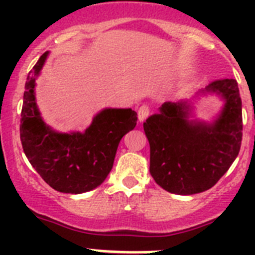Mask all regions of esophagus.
<instances>
[{"mask_svg": "<svg viewBox=\"0 0 255 255\" xmlns=\"http://www.w3.org/2000/svg\"><path fill=\"white\" fill-rule=\"evenodd\" d=\"M149 112H150L149 106H147V105L140 106V107H139V110H138V119H139V121H140V123H143V121L145 120V119H147L148 116H149Z\"/></svg>", "mask_w": 255, "mask_h": 255, "instance_id": "esophagus-1", "label": "esophagus"}]
</instances>
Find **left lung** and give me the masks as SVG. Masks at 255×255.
<instances>
[{
	"label": "left lung",
	"mask_w": 255,
	"mask_h": 255,
	"mask_svg": "<svg viewBox=\"0 0 255 255\" xmlns=\"http://www.w3.org/2000/svg\"><path fill=\"white\" fill-rule=\"evenodd\" d=\"M215 94L224 107L212 123L191 119V100L164 102L143 124L150 147L149 171L168 193L206 191L224 176L238 157L243 138L242 98L235 79H222L195 94Z\"/></svg>",
	"instance_id": "obj_1"
}]
</instances>
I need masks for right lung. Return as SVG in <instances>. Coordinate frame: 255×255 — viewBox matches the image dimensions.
Wrapping results in <instances>:
<instances>
[{"mask_svg":"<svg viewBox=\"0 0 255 255\" xmlns=\"http://www.w3.org/2000/svg\"><path fill=\"white\" fill-rule=\"evenodd\" d=\"M49 52L40 56L25 83L20 139L30 164L51 188L82 194L100 186L114 166L119 143L136 125L131 108H105L84 131L60 132L47 125L35 102V80Z\"/></svg>","mask_w":255,"mask_h":255,"instance_id":"add662e5","label":"right lung"}]
</instances>
